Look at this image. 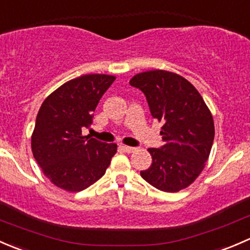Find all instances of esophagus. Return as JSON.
I'll list each match as a JSON object with an SVG mask.
<instances>
[{"label": "esophagus", "instance_id": "esophagus-1", "mask_svg": "<svg viewBox=\"0 0 250 250\" xmlns=\"http://www.w3.org/2000/svg\"><path fill=\"white\" fill-rule=\"evenodd\" d=\"M121 147L123 148V151H125L127 153H130L133 152V151H135V147H132V146H127V145H122Z\"/></svg>", "mask_w": 250, "mask_h": 250}]
</instances>
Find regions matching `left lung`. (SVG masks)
Returning <instances> with one entry per match:
<instances>
[{
	"mask_svg": "<svg viewBox=\"0 0 250 250\" xmlns=\"http://www.w3.org/2000/svg\"><path fill=\"white\" fill-rule=\"evenodd\" d=\"M129 84L145 94L153 118L163 123L165 145L148 148L152 165L140 175L153 188L178 192L203 170L214 140V121L198 90L186 78L165 70L135 75Z\"/></svg>",
	"mask_w": 250,
	"mask_h": 250,
	"instance_id": "8db88e82",
	"label": "left lung"
}]
</instances>
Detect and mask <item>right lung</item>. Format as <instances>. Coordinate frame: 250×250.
Masks as SVG:
<instances>
[{"mask_svg":"<svg viewBox=\"0 0 250 250\" xmlns=\"http://www.w3.org/2000/svg\"><path fill=\"white\" fill-rule=\"evenodd\" d=\"M110 75H83L60 85L42 103L31 137L35 160L58 188L78 192L99 180L117 152L116 144L82 135L93 112L115 81Z\"/></svg>","mask_w":250,"mask_h":250,"instance_id":"add662e5","label":"right lung"}]
</instances>
